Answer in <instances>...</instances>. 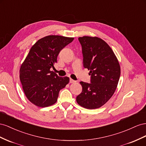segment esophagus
Masks as SVG:
<instances>
[{
    "instance_id": "esophagus-1",
    "label": "esophagus",
    "mask_w": 146,
    "mask_h": 146,
    "mask_svg": "<svg viewBox=\"0 0 146 146\" xmlns=\"http://www.w3.org/2000/svg\"><path fill=\"white\" fill-rule=\"evenodd\" d=\"M76 82V81L72 80V79H70V83H74V82Z\"/></svg>"
}]
</instances>
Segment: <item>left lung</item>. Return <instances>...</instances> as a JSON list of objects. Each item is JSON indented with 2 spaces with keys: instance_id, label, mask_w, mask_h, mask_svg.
<instances>
[{
  "instance_id": "1",
  "label": "left lung",
  "mask_w": 146,
  "mask_h": 146,
  "mask_svg": "<svg viewBox=\"0 0 146 146\" xmlns=\"http://www.w3.org/2000/svg\"><path fill=\"white\" fill-rule=\"evenodd\" d=\"M78 40L82 46L83 66L90 70L91 83L80 82L82 90L76 102L86 109H97L109 100L117 88L120 65L113 51L102 39L84 36Z\"/></svg>"
}]
</instances>
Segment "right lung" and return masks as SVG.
<instances>
[{"label": "right lung", "mask_w": 146, "mask_h": 146, "mask_svg": "<svg viewBox=\"0 0 146 146\" xmlns=\"http://www.w3.org/2000/svg\"><path fill=\"white\" fill-rule=\"evenodd\" d=\"M74 38L48 35L32 46L21 66L19 78L24 92L34 105L41 108L56 103L59 91L68 84V77H59L54 68L61 50Z\"/></svg>", "instance_id": "add662e5"}]
</instances>
